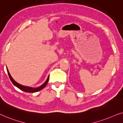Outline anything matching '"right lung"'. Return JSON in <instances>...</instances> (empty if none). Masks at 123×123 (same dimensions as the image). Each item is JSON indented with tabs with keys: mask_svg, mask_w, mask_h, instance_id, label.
Here are the masks:
<instances>
[{
	"mask_svg": "<svg viewBox=\"0 0 123 123\" xmlns=\"http://www.w3.org/2000/svg\"><path fill=\"white\" fill-rule=\"evenodd\" d=\"M6 70H7V72H8V75H9V78H10V80H11V81H12V83H13V85H14L16 86H17V87L18 88H19V89L22 90V91H24V92H26L34 93V92H38L39 91H40V90H42V89H43V88L47 86V83H48V80H49V75L48 78H47V80L45 81V83H44L43 84H42V86H39V87H37V88L29 87V86H22V85H21L20 84H19V83L16 82L15 80H14V79L12 78V77L11 76V75H10V74H9V71H8V70L7 68H6Z\"/></svg>",
	"mask_w": 123,
	"mask_h": 123,
	"instance_id": "obj_1",
	"label": "right lung"
}]
</instances>
